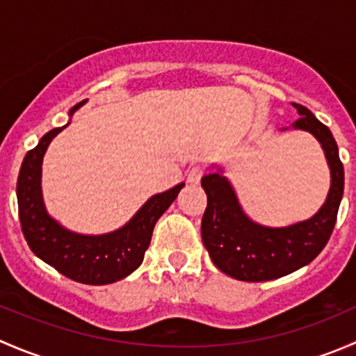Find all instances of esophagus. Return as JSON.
<instances>
[{
    "mask_svg": "<svg viewBox=\"0 0 356 356\" xmlns=\"http://www.w3.org/2000/svg\"><path fill=\"white\" fill-rule=\"evenodd\" d=\"M201 177H203V168L201 167H193L188 172V182L189 184H200Z\"/></svg>",
    "mask_w": 356,
    "mask_h": 356,
    "instance_id": "1",
    "label": "esophagus"
}]
</instances>
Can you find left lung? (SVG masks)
<instances>
[{
	"mask_svg": "<svg viewBox=\"0 0 356 356\" xmlns=\"http://www.w3.org/2000/svg\"><path fill=\"white\" fill-rule=\"evenodd\" d=\"M293 106L301 117L291 127L310 132L321 143L331 170V188L317 213L286 227H268L245 213L222 167L211 165L210 174L201 179L208 198L201 220L203 245L215 267L238 281H272L305 267L324 250L336 224L344 189L336 139L310 110L296 103Z\"/></svg>",
	"mask_w": 356,
	"mask_h": 356,
	"instance_id": "obj_1",
	"label": "left lung"
}]
</instances>
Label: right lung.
<instances>
[{
	"label": "right lung",
	"instance_id": "obj_1",
	"mask_svg": "<svg viewBox=\"0 0 356 356\" xmlns=\"http://www.w3.org/2000/svg\"><path fill=\"white\" fill-rule=\"evenodd\" d=\"M86 102L88 99L72 106L68 117ZM67 125L46 132L22 161L17 181V200L24 238L35 257L72 281L91 286L111 284L127 277L143 264L158 218L177 198L184 182L152 196L136 211L134 217L117 231L96 236L68 231L48 213L41 189L42 158L53 138Z\"/></svg>",
	"mask_w": 356,
	"mask_h": 356
}]
</instances>
